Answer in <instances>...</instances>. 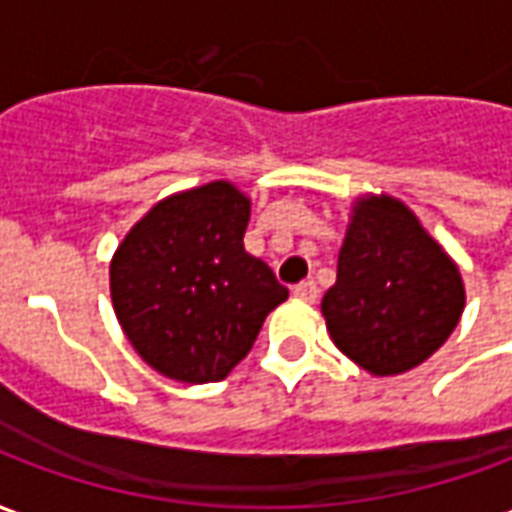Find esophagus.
<instances>
[{"label": "esophagus", "instance_id": "obj_1", "mask_svg": "<svg viewBox=\"0 0 512 512\" xmlns=\"http://www.w3.org/2000/svg\"><path fill=\"white\" fill-rule=\"evenodd\" d=\"M293 296L301 301H315L318 299V285H315L312 279H304V282H299V285L293 288Z\"/></svg>", "mask_w": 512, "mask_h": 512}]
</instances>
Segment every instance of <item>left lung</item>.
Returning <instances> with one entry per match:
<instances>
[{
    "label": "left lung",
    "mask_w": 512,
    "mask_h": 512,
    "mask_svg": "<svg viewBox=\"0 0 512 512\" xmlns=\"http://www.w3.org/2000/svg\"><path fill=\"white\" fill-rule=\"evenodd\" d=\"M458 268L392 197L356 205L321 310L334 345L373 376H397L439 351L463 312Z\"/></svg>",
    "instance_id": "1"
}]
</instances>
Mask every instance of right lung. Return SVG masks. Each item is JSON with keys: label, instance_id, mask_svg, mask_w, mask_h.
I'll list each match as a JSON object with an SVG mask.
<instances>
[{"label": "right lung", "instance_id": "obj_1", "mask_svg": "<svg viewBox=\"0 0 512 512\" xmlns=\"http://www.w3.org/2000/svg\"><path fill=\"white\" fill-rule=\"evenodd\" d=\"M249 200L216 180L161 200L112 257L117 321L147 365L183 384L222 381L288 299L244 249Z\"/></svg>", "mask_w": 512, "mask_h": 512}]
</instances>
